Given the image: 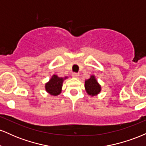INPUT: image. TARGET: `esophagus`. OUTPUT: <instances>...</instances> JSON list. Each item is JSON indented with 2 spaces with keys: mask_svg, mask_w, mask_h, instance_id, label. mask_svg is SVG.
Instances as JSON below:
<instances>
[{
  "mask_svg": "<svg viewBox=\"0 0 146 146\" xmlns=\"http://www.w3.org/2000/svg\"><path fill=\"white\" fill-rule=\"evenodd\" d=\"M79 75H80V74L78 73H72V76L73 77V78H78Z\"/></svg>",
  "mask_w": 146,
  "mask_h": 146,
  "instance_id": "1",
  "label": "esophagus"
}]
</instances>
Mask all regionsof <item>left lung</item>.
<instances>
[{"label": "left lung", "mask_w": 146, "mask_h": 146, "mask_svg": "<svg viewBox=\"0 0 146 146\" xmlns=\"http://www.w3.org/2000/svg\"><path fill=\"white\" fill-rule=\"evenodd\" d=\"M85 90L86 93L90 96H95L101 91V86L98 82L95 75H91L89 79L85 80Z\"/></svg>", "instance_id": "obj_1"}]
</instances>
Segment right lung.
<instances>
[{"mask_svg":"<svg viewBox=\"0 0 146 146\" xmlns=\"http://www.w3.org/2000/svg\"><path fill=\"white\" fill-rule=\"evenodd\" d=\"M67 77L63 78H59L56 75H53L49 81L45 84V90L50 95H53V96H57V95H60L62 92L63 81Z\"/></svg>","mask_w":146,"mask_h":146,"instance_id":"right-lung-1","label":"right lung"}]
</instances>
